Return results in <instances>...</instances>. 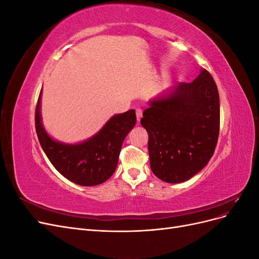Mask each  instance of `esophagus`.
I'll list each match as a JSON object with an SVG mask.
<instances>
[{"label": "esophagus", "mask_w": 259, "mask_h": 259, "mask_svg": "<svg viewBox=\"0 0 259 259\" xmlns=\"http://www.w3.org/2000/svg\"><path fill=\"white\" fill-rule=\"evenodd\" d=\"M136 116H137V121L139 122L140 119L143 117V110H142V109H136Z\"/></svg>", "instance_id": "esophagus-1"}]
</instances>
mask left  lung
<instances>
[{
  "label": "left lung",
  "mask_w": 259,
  "mask_h": 259,
  "mask_svg": "<svg viewBox=\"0 0 259 259\" xmlns=\"http://www.w3.org/2000/svg\"><path fill=\"white\" fill-rule=\"evenodd\" d=\"M142 123L149 135L153 174L169 184L190 179L206 166L219 135L221 107L213 76L203 69L191 83H178L150 100Z\"/></svg>",
  "instance_id": "8db88e82"
}]
</instances>
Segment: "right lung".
<instances>
[{"label":"right lung","mask_w":259,"mask_h":259,"mask_svg":"<svg viewBox=\"0 0 259 259\" xmlns=\"http://www.w3.org/2000/svg\"><path fill=\"white\" fill-rule=\"evenodd\" d=\"M41 95L35 108V130L38 142L59 173L76 185L96 186L112 176L125 137L136 124L134 109L115 114L96 135L83 143L70 145L54 140L42 124Z\"/></svg>","instance_id":"1"}]
</instances>
